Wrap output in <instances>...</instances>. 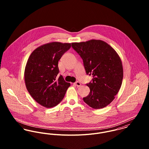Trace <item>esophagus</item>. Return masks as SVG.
<instances>
[{
	"label": "esophagus",
	"mask_w": 149,
	"mask_h": 149,
	"mask_svg": "<svg viewBox=\"0 0 149 149\" xmlns=\"http://www.w3.org/2000/svg\"><path fill=\"white\" fill-rule=\"evenodd\" d=\"M74 84L76 85V86H78V87H79V86H80L81 85V83H80V82H79V81L76 82V83H74Z\"/></svg>",
	"instance_id": "34e87169"
}]
</instances>
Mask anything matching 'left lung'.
<instances>
[{"mask_svg": "<svg viewBox=\"0 0 149 149\" xmlns=\"http://www.w3.org/2000/svg\"><path fill=\"white\" fill-rule=\"evenodd\" d=\"M72 46L83 59L86 74L93 77L92 82L86 84L90 92L83 98L84 102L94 109L107 106L115 99L122 83L123 69L119 56L102 40L73 42Z\"/></svg>", "mask_w": 149, "mask_h": 149, "instance_id": "left-lung-1", "label": "left lung"}]
</instances>
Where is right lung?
I'll return each mask as SVG.
<instances>
[{
  "label": "right lung",
  "instance_id": "add662e5",
  "mask_svg": "<svg viewBox=\"0 0 149 149\" xmlns=\"http://www.w3.org/2000/svg\"><path fill=\"white\" fill-rule=\"evenodd\" d=\"M71 47L70 43L42 45L30 54L24 69V81L31 97L40 105L52 108L63 99L70 84L58 78V61Z\"/></svg>",
  "mask_w": 149,
  "mask_h": 149
}]
</instances>
